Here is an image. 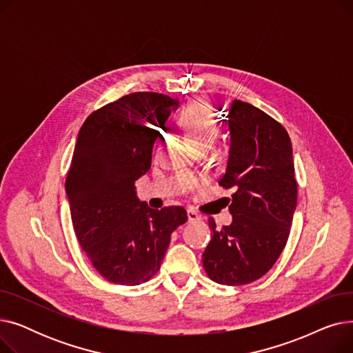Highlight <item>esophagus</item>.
Returning <instances> with one entry per match:
<instances>
[{"instance_id": "1", "label": "esophagus", "mask_w": 353, "mask_h": 353, "mask_svg": "<svg viewBox=\"0 0 353 353\" xmlns=\"http://www.w3.org/2000/svg\"><path fill=\"white\" fill-rule=\"evenodd\" d=\"M188 220L190 221H199V220H201V216L199 214V213H196L194 210H188Z\"/></svg>"}]
</instances>
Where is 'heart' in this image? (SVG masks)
<instances>
[{
    "label": "heart",
    "mask_w": 353,
    "mask_h": 353,
    "mask_svg": "<svg viewBox=\"0 0 353 353\" xmlns=\"http://www.w3.org/2000/svg\"><path fill=\"white\" fill-rule=\"evenodd\" d=\"M179 124L190 143L199 150L210 147L219 136V130L213 123L209 105L205 101H197L186 111H183L179 117Z\"/></svg>",
    "instance_id": "1"
}]
</instances>
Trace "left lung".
I'll return each mask as SVG.
<instances>
[{"label":"left lung","instance_id":"obj_1","mask_svg":"<svg viewBox=\"0 0 353 353\" xmlns=\"http://www.w3.org/2000/svg\"><path fill=\"white\" fill-rule=\"evenodd\" d=\"M221 110V108H220ZM225 123L230 150L219 184L234 189L233 221L213 232L203 268L216 283L248 285L261 279L283 252L298 201L292 143L285 127L257 107L234 100Z\"/></svg>","mask_w":353,"mask_h":353}]
</instances>
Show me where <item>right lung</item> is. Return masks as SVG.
I'll list each match as a JSON object with an SVG mask.
<instances>
[{
  "label": "right lung",
  "instance_id": "right-lung-1",
  "mask_svg": "<svg viewBox=\"0 0 353 353\" xmlns=\"http://www.w3.org/2000/svg\"><path fill=\"white\" fill-rule=\"evenodd\" d=\"M177 100L140 91L110 103L80 128L65 180L72 228L91 265L111 283L136 286L160 270L181 206L154 210L134 181L152 165L153 144Z\"/></svg>",
  "mask_w": 353,
  "mask_h": 353
}]
</instances>
